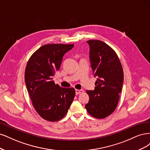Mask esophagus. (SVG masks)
Masks as SVG:
<instances>
[{
	"mask_svg": "<svg viewBox=\"0 0 150 150\" xmlns=\"http://www.w3.org/2000/svg\"><path fill=\"white\" fill-rule=\"evenodd\" d=\"M75 92H76V95H79L82 92H83V90H78V89H75Z\"/></svg>",
	"mask_w": 150,
	"mask_h": 150,
	"instance_id": "1",
	"label": "esophagus"
}]
</instances>
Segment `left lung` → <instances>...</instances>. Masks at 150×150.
Segmentation results:
<instances>
[{
  "label": "left lung",
  "instance_id": "1",
  "mask_svg": "<svg viewBox=\"0 0 150 150\" xmlns=\"http://www.w3.org/2000/svg\"><path fill=\"white\" fill-rule=\"evenodd\" d=\"M90 47V61L95 77L94 90H86L89 101L85 105L88 113L104 118L117 107L123 83V70L116 52L105 42L98 40L86 42Z\"/></svg>",
  "mask_w": 150,
  "mask_h": 150
}]
</instances>
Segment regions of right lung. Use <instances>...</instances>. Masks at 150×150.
<instances>
[{
    "label": "right lung",
    "instance_id": "add662e5",
    "mask_svg": "<svg viewBox=\"0 0 150 150\" xmlns=\"http://www.w3.org/2000/svg\"><path fill=\"white\" fill-rule=\"evenodd\" d=\"M74 47V44L61 43L44 45L33 53L27 62V89L37 112L47 121L57 122L64 118L74 101V88L60 87L53 80L63 57Z\"/></svg>",
    "mask_w": 150,
    "mask_h": 150
}]
</instances>
